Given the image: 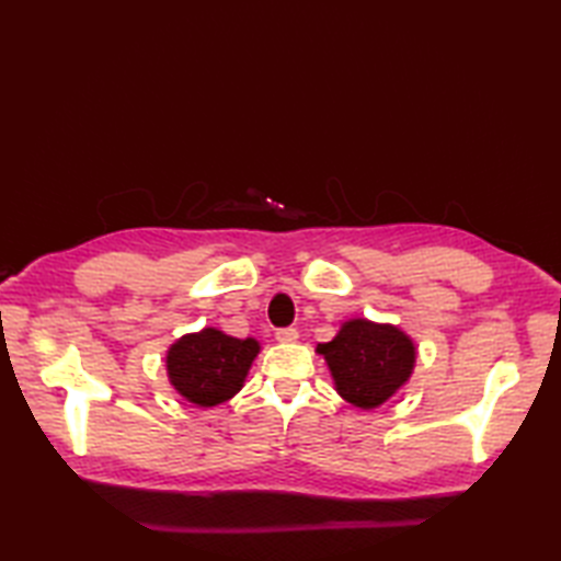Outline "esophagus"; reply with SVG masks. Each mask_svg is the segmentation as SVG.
Here are the masks:
<instances>
[{
    "label": "esophagus",
    "instance_id": "34e87169",
    "mask_svg": "<svg viewBox=\"0 0 561 561\" xmlns=\"http://www.w3.org/2000/svg\"><path fill=\"white\" fill-rule=\"evenodd\" d=\"M274 337H277L279 342H296V340H299V330L282 328V330H277V335H274Z\"/></svg>",
    "mask_w": 561,
    "mask_h": 561
}]
</instances>
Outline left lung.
Here are the masks:
<instances>
[{
	"mask_svg": "<svg viewBox=\"0 0 561 561\" xmlns=\"http://www.w3.org/2000/svg\"><path fill=\"white\" fill-rule=\"evenodd\" d=\"M316 352L325 359L340 398L362 410L388 402L416 364V344L408 332L366 318L344 320L337 335Z\"/></svg>",
	"mask_w": 561,
	"mask_h": 561,
	"instance_id": "obj_1",
	"label": "left lung"
}]
</instances>
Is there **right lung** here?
I'll return each instance as SVG.
<instances>
[{
  "mask_svg": "<svg viewBox=\"0 0 561 561\" xmlns=\"http://www.w3.org/2000/svg\"><path fill=\"white\" fill-rule=\"evenodd\" d=\"M260 354L255 337L238 340L219 328H202L175 340L165 352V374L181 398L197 408H217L243 388Z\"/></svg>",
  "mask_w": 561,
  "mask_h": 561,
  "instance_id": "1",
  "label": "right lung"
}]
</instances>
